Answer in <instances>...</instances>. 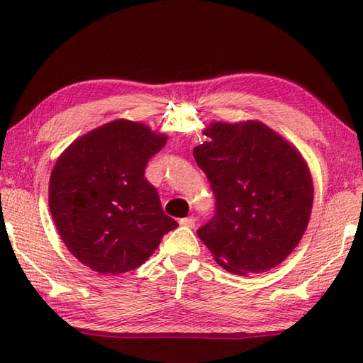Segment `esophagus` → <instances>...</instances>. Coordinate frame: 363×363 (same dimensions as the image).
<instances>
[{
	"label": "esophagus",
	"mask_w": 363,
	"mask_h": 363,
	"mask_svg": "<svg viewBox=\"0 0 363 363\" xmlns=\"http://www.w3.org/2000/svg\"><path fill=\"white\" fill-rule=\"evenodd\" d=\"M179 224L181 225H184V227H190V229H192V227H195V218H182L181 220H179Z\"/></svg>",
	"instance_id": "34e87169"
}]
</instances>
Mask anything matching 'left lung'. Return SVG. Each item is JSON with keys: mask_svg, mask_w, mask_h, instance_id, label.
Here are the masks:
<instances>
[{"mask_svg": "<svg viewBox=\"0 0 363 363\" xmlns=\"http://www.w3.org/2000/svg\"><path fill=\"white\" fill-rule=\"evenodd\" d=\"M194 149L216 199L200 240L219 266L259 274L299 243L311 218L314 189L301 153L259 121L211 123Z\"/></svg>", "mask_w": 363, "mask_h": 363, "instance_id": "1", "label": "left lung"}]
</instances>
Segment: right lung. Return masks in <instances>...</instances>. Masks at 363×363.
I'll return each mask as SVG.
<instances>
[{
    "mask_svg": "<svg viewBox=\"0 0 363 363\" xmlns=\"http://www.w3.org/2000/svg\"><path fill=\"white\" fill-rule=\"evenodd\" d=\"M167 136L116 120L77 139L49 179V210L65 247L84 266L118 275L144 264L177 223L145 179Z\"/></svg>",
    "mask_w": 363,
    "mask_h": 363,
    "instance_id": "obj_1",
    "label": "right lung"
}]
</instances>
